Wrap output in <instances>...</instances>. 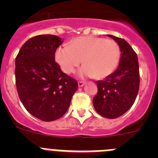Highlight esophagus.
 <instances>
[{
  "label": "esophagus",
  "mask_w": 158,
  "mask_h": 158,
  "mask_svg": "<svg viewBox=\"0 0 158 158\" xmlns=\"http://www.w3.org/2000/svg\"><path fill=\"white\" fill-rule=\"evenodd\" d=\"M85 84V81H78V86H79V87H82V86H83Z\"/></svg>",
  "instance_id": "obj_1"
}]
</instances>
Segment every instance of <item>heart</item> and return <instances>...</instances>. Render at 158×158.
<instances>
[{
  "label": "heart",
  "mask_w": 158,
  "mask_h": 158,
  "mask_svg": "<svg viewBox=\"0 0 158 158\" xmlns=\"http://www.w3.org/2000/svg\"><path fill=\"white\" fill-rule=\"evenodd\" d=\"M120 47L116 41L97 36H80L69 45L58 47L54 54L57 63L65 73H72L82 62L81 76L103 79L110 76L120 60Z\"/></svg>",
  "instance_id": "heart-1"
}]
</instances>
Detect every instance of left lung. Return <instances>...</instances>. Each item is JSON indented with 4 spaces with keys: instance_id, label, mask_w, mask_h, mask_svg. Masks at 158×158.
Segmentation results:
<instances>
[{
    "instance_id": "1",
    "label": "left lung",
    "mask_w": 158,
    "mask_h": 158,
    "mask_svg": "<svg viewBox=\"0 0 158 158\" xmlns=\"http://www.w3.org/2000/svg\"><path fill=\"white\" fill-rule=\"evenodd\" d=\"M120 47L121 58L116 70L103 81H96L98 93L93 98L95 109L102 116L115 118L133 105L139 93L140 75L138 56L123 39L107 35Z\"/></svg>"
}]
</instances>
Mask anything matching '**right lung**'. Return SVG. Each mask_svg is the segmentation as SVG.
<instances>
[{"label":"right lung","mask_w":158,"mask_h":158,"mask_svg":"<svg viewBox=\"0 0 158 158\" xmlns=\"http://www.w3.org/2000/svg\"><path fill=\"white\" fill-rule=\"evenodd\" d=\"M62 39L53 35L31 38L16 58V85L19 100L33 116L45 122L66 112L78 84L54 60Z\"/></svg>","instance_id":"1"}]
</instances>
